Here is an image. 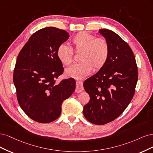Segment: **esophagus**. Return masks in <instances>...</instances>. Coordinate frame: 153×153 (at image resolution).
<instances>
[{
    "label": "esophagus",
    "mask_w": 153,
    "mask_h": 153,
    "mask_svg": "<svg viewBox=\"0 0 153 153\" xmlns=\"http://www.w3.org/2000/svg\"><path fill=\"white\" fill-rule=\"evenodd\" d=\"M84 90L83 87V83L81 81H76V93H80Z\"/></svg>",
    "instance_id": "esophagus-1"
}]
</instances>
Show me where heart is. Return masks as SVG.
<instances>
[{"label": "heart", "instance_id": "1", "mask_svg": "<svg viewBox=\"0 0 153 153\" xmlns=\"http://www.w3.org/2000/svg\"><path fill=\"white\" fill-rule=\"evenodd\" d=\"M74 50L81 53L80 63L66 70V74L76 79L86 77L91 71H99L104 66L109 55V43L103 38H97L87 32H81L73 37L71 41ZM57 56L65 66H69L74 61L72 49L65 44H61L57 50Z\"/></svg>", "mask_w": 153, "mask_h": 153}]
</instances>
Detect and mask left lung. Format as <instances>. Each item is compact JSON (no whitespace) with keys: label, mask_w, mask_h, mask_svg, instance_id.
<instances>
[{"label":"left lung","mask_w":153,"mask_h":153,"mask_svg":"<svg viewBox=\"0 0 153 153\" xmlns=\"http://www.w3.org/2000/svg\"><path fill=\"white\" fill-rule=\"evenodd\" d=\"M99 33L109 43L107 61L96 74L84 82L90 101L84 106L86 119L95 125H105L119 117L129 105L135 91L138 68L131 48L108 29Z\"/></svg>","instance_id":"1"}]
</instances>
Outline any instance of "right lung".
I'll use <instances>...</instances> for the list:
<instances>
[{"label": "right lung", "instance_id": "obj_1", "mask_svg": "<svg viewBox=\"0 0 153 153\" xmlns=\"http://www.w3.org/2000/svg\"><path fill=\"white\" fill-rule=\"evenodd\" d=\"M68 37L64 30L42 28L30 37L17 57L13 73L17 100L24 112L38 123L56 120L63 102L76 89L73 78L56 83L64 71L57 50Z\"/></svg>", "mask_w": 153, "mask_h": 153}]
</instances>
